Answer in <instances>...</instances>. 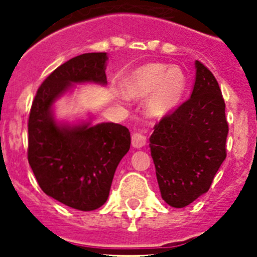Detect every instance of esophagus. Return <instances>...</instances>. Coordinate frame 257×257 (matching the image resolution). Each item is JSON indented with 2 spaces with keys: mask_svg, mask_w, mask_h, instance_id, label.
I'll return each instance as SVG.
<instances>
[{
  "mask_svg": "<svg viewBox=\"0 0 257 257\" xmlns=\"http://www.w3.org/2000/svg\"><path fill=\"white\" fill-rule=\"evenodd\" d=\"M131 143H133L134 148H143V147L147 144V136L142 133H134Z\"/></svg>",
  "mask_w": 257,
  "mask_h": 257,
  "instance_id": "34e87169",
  "label": "esophagus"
}]
</instances>
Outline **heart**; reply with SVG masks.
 Instances as JSON below:
<instances>
[{
  "mask_svg": "<svg viewBox=\"0 0 257 257\" xmlns=\"http://www.w3.org/2000/svg\"><path fill=\"white\" fill-rule=\"evenodd\" d=\"M187 83V74L180 67L149 63L124 77L122 88L133 99L147 96L145 112L151 117H162L180 103Z\"/></svg>",
  "mask_w": 257,
  "mask_h": 257,
  "instance_id": "b5f03b06",
  "label": "heart"
}]
</instances>
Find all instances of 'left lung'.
<instances>
[{
  "label": "left lung",
  "mask_w": 257,
  "mask_h": 257,
  "mask_svg": "<svg viewBox=\"0 0 257 257\" xmlns=\"http://www.w3.org/2000/svg\"><path fill=\"white\" fill-rule=\"evenodd\" d=\"M228 121L216 78L196 61V82L190 97L154 126L151 154L161 196L181 208L210 189L226 157Z\"/></svg>",
  "instance_id": "obj_1"
}]
</instances>
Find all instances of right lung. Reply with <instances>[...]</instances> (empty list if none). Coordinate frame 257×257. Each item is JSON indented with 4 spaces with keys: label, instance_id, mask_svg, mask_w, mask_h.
<instances>
[{
    "label": "right lung",
    "instance_id": "1",
    "mask_svg": "<svg viewBox=\"0 0 257 257\" xmlns=\"http://www.w3.org/2000/svg\"><path fill=\"white\" fill-rule=\"evenodd\" d=\"M106 59V52H88L65 61L40 86L29 113L28 162L38 185L81 211L106 202L115 169L130 149V131L112 122L59 124L52 105L73 83L105 85Z\"/></svg>",
    "mask_w": 257,
    "mask_h": 257
}]
</instances>
